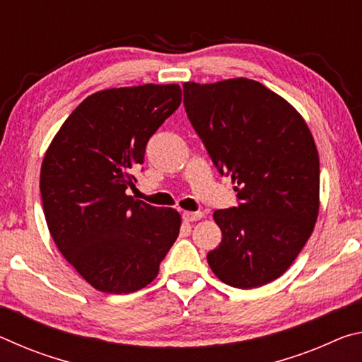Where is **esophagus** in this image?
<instances>
[{
	"label": "esophagus",
	"instance_id": "34e87169",
	"mask_svg": "<svg viewBox=\"0 0 362 362\" xmlns=\"http://www.w3.org/2000/svg\"><path fill=\"white\" fill-rule=\"evenodd\" d=\"M182 217L185 222H196V220H201L204 217L203 212H189V211H185L182 214Z\"/></svg>",
	"mask_w": 362,
	"mask_h": 362
}]
</instances>
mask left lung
I'll return each instance as SVG.
<instances>
[{
    "mask_svg": "<svg viewBox=\"0 0 362 362\" xmlns=\"http://www.w3.org/2000/svg\"><path fill=\"white\" fill-rule=\"evenodd\" d=\"M183 105L240 199L214 212L222 243L207 263L238 289L272 283L297 259L320 212L315 139L289 102L254 79L185 83Z\"/></svg>",
    "mask_w": 362,
    "mask_h": 362,
    "instance_id": "1",
    "label": "left lung"
}]
</instances>
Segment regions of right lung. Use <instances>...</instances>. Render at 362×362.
Segmentation results:
<instances>
[{"instance_id":"right-lung-1","label":"right lung","mask_w":362,"mask_h":362,"mask_svg":"<svg viewBox=\"0 0 362 362\" xmlns=\"http://www.w3.org/2000/svg\"><path fill=\"white\" fill-rule=\"evenodd\" d=\"M180 102L179 84L99 90L73 110L42 159L49 233L97 291L131 293L148 286L179 236V212L126 192L148 139Z\"/></svg>"}]
</instances>
